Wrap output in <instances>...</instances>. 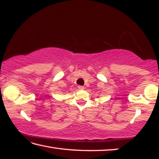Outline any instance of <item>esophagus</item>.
Returning <instances> with one entry per match:
<instances>
[{
	"instance_id": "obj_1",
	"label": "esophagus",
	"mask_w": 159,
	"mask_h": 159,
	"mask_svg": "<svg viewBox=\"0 0 159 159\" xmlns=\"http://www.w3.org/2000/svg\"><path fill=\"white\" fill-rule=\"evenodd\" d=\"M84 86H81V85H80V86H78V89H84Z\"/></svg>"
}]
</instances>
